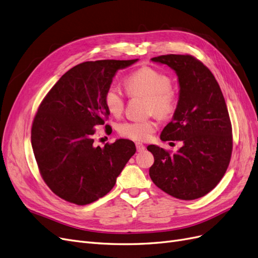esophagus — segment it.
<instances>
[{
	"instance_id": "1",
	"label": "esophagus",
	"mask_w": 258,
	"mask_h": 258,
	"mask_svg": "<svg viewBox=\"0 0 258 258\" xmlns=\"http://www.w3.org/2000/svg\"><path fill=\"white\" fill-rule=\"evenodd\" d=\"M136 149H137L138 152H142V151L146 150V147L142 145V144H139V142H137V144H136Z\"/></svg>"
}]
</instances>
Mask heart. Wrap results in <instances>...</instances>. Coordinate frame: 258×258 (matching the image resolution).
I'll return each mask as SVG.
<instances>
[{"label": "heart", "mask_w": 258, "mask_h": 258, "mask_svg": "<svg viewBox=\"0 0 258 258\" xmlns=\"http://www.w3.org/2000/svg\"><path fill=\"white\" fill-rule=\"evenodd\" d=\"M128 97H140L148 100L149 113H154L159 119H168L175 111L176 94L171 87V80L165 73L151 67H141L124 80ZM104 104L113 116H120L125 105L123 93L114 86H110L104 93ZM154 120L124 121L117 125L119 135L135 141H146L156 131Z\"/></svg>", "instance_id": "1"}]
</instances>
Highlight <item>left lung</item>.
Instances as JSON below:
<instances>
[{
	"instance_id": "1",
	"label": "left lung",
	"mask_w": 258,
	"mask_h": 258,
	"mask_svg": "<svg viewBox=\"0 0 258 258\" xmlns=\"http://www.w3.org/2000/svg\"><path fill=\"white\" fill-rule=\"evenodd\" d=\"M152 61L169 66L178 78L177 106L160 139L179 140L183 147L171 154L149 146L154 156L150 177L176 199H199L218 185L231 160L232 124L225 100L214 74L196 57L169 54Z\"/></svg>"
}]
</instances>
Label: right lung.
<instances>
[{
    "instance_id": "add662e5",
    "label": "right lung",
    "mask_w": 258,
    "mask_h": 258,
    "mask_svg": "<svg viewBox=\"0 0 258 258\" xmlns=\"http://www.w3.org/2000/svg\"><path fill=\"white\" fill-rule=\"evenodd\" d=\"M137 60L82 62L67 71L39 105L32 125L34 155L44 183L64 201L86 205L107 195L135 154L128 139L101 148L93 146L92 136L109 114L104 93L114 74Z\"/></svg>"
}]
</instances>
